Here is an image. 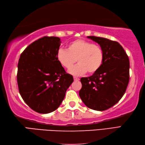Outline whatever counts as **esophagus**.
<instances>
[{
	"mask_svg": "<svg viewBox=\"0 0 145 145\" xmlns=\"http://www.w3.org/2000/svg\"><path fill=\"white\" fill-rule=\"evenodd\" d=\"M73 79H74L75 81H79L80 80V78L78 77H76V76H74V77H73Z\"/></svg>",
	"mask_w": 145,
	"mask_h": 145,
	"instance_id": "34e87169",
	"label": "esophagus"
}]
</instances>
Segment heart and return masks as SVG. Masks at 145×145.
I'll return each instance as SVG.
<instances>
[{
  "instance_id": "heart-1",
  "label": "heart",
  "mask_w": 145,
  "mask_h": 145,
  "mask_svg": "<svg viewBox=\"0 0 145 145\" xmlns=\"http://www.w3.org/2000/svg\"><path fill=\"white\" fill-rule=\"evenodd\" d=\"M57 59L65 69L70 70L77 61L78 64L70 71L74 75L88 72L93 74L100 70L104 59V53L100 45L82 39L71 42L67 49L60 48L57 54Z\"/></svg>"
}]
</instances>
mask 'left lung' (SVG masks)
Returning <instances> with one entry per match:
<instances>
[{"label": "left lung", "instance_id": "8db88e82", "mask_svg": "<svg viewBox=\"0 0 145 145\" xmlns=\"http://www.w3.org/2000/svg\"><path fill=\"white\" fill-rule=\"evenodd\" d=\"M87 37L102 48L104 59L98 72L81 78L79 95L89 108L106 110L118 103L125 93L130 80V61L118 42L98 37Z\"/></svg>", "mask_w": 145, "mask_h": 145}]
</instances>
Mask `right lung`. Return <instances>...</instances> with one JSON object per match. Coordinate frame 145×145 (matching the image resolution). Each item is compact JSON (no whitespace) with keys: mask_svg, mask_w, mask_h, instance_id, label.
<instances>
[{"mask_svg":"<svg viewBox=\"0 0 145 145\" xmlns=\"http://www.w3.org/2000/svg\"><path fill=\"white\" fill-rule=\"evenodd\" d=\"M60 45V38L45 36L29 45L18 60L19 93L27 105L39 113L57 109L73 82L57 59Z\"/></svg>","mask_w":145,"mask_h":145,"instance_id":"obj_1","label":"right lung"}]
</instances>
